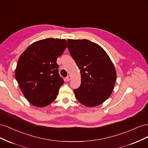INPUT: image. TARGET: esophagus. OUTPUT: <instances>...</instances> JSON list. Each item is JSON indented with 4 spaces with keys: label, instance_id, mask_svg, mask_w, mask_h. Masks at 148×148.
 I'll return each instance as SVG.
<instances>
[{
    "label": "esophagus",
    "instance_id": "esophagus-1",
    "mask_svg": "<svg viewBox=\"0 0 148 148\" xmlns=\"http://www.w3.org/2000/svg\"><path fill=\"white\" fill-rule=\"evenodd\" d=\"M71 76H70V75H69L68 77H66V82H69L70 80L71 79Z\"/></svg>",
    "mask_w": 148,
    "mask_h": 148
}]
</instances>
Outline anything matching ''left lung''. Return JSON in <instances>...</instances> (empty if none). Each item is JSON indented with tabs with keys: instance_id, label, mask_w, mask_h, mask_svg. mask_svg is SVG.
<instances>
[{
	"instance_id": "8db88e82",
	"label": "left lung",
	"mask_w": 148,
	"mask_h": 148,
	"mask_svg": "<svg viewBox=\"0 0 148 148\" xmlns=\"http://www.w3.org/2000/svg\"><path fill=\"white\" fill-rule=\"evenodd\" d=\"M68 49L81 74V85L74 90L83 105L95 107L108 99L114 88L117 73L106 52L87 39H68Z\"/></svg>"
}]
</instances>
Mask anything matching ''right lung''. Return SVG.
Segmentation results:
<instances>
[{"instance_id": "add662e5", "label": "right lung", "mask_w": 148, "mask_h": 148, "mask_svg": "<svg viewBox=\"0 0 148 148\" xmlns=\"http://www.w3.org/2000/svg\"><path fill=\"white\" fill-rule=\"evenodd\" d=\"M66 45L65 39H41L31 44L20 56L15 78L31 104L43 107L56 100L64 83L58 73L57 59Z\"/></svg>"}]
</instances>
